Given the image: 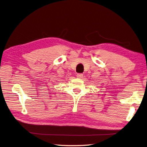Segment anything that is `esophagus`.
<instances>
[{"mask_svg":"<svg viewBox=\"0 0 147 147\" xmlns=\"http://www.w3.org/2000/svg\"><path fill=\"white\" fill-rule=\"evenodd\" d=\"M77 78H82L83 77V74H77L76 75Z\"/></svg>","mask_w":147,"mask_h":147,"instance_id":"34e87169","label":"esophagus"}]
</instances>
